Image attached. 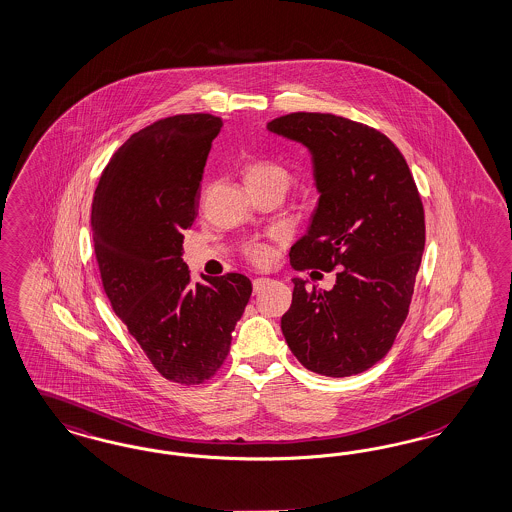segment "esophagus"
<instances>
[{"label":"esophagus","instance_id":"obj_1","mask_svg":"<svg viewBox=\"0 0 512 512\" xmlns=\"http://www.w3.org/2000/svg\"><path fill=\"white\" fill-rule=\"evenodd\" d=\"M268 282H270L268 278H255V280H253V291H255V293L263 291L266 287V283Z\"/></svg>","mask_w":512,"mask_h":512}]
</instances>
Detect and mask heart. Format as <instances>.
Returning a JSON list of instances; mask_svg holds the SVG:
<instances>
[{"label": "heart", "instance_id": "obj_1", "mask_svg": "<svg viewBox=\"0 0 512 512\" xmlns=\"http://www.w3.org/2000/svg\"><path fill=\"white\" fill-rule=\"evenodd\" d=\"M242 172H244L247 187L265 185V183H280L283 187H287L289 183V172L274 160H247ZM247 255L255 263H266L270 259L268 247L261 244L249 247Z\"/></svg>", "mask_w": 512, "mask_h": 512}]
</instances>
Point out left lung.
<instances>
[{"label": "left lung", "mask_w": 512, "mask_h": 512, "mask_svg": "<svg viewBox=\"0 0 512 512\" xmlns=\"http://www.w3.org/2000/svg\"><path fill=\"white\" fill-rule=\"evenodd\" d=\"M266 128L302 143L314 164L318 208L289 251L291 265L338 268L331 291L293 278L285 342L308 371L365 372L393 346L422 263L425 219L414 177L395 143L367 124L289 113Z\"/></svg>", "instance_id": "1"}]
</instances>
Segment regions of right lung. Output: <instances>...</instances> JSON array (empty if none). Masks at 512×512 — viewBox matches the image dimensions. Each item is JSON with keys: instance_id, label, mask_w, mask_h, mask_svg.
Wrapping results in <instances>:
<instances>
[{"instance_id": "obj_1", "label": "right lung", "mask_w": 512, "mask_h": 512, "mask_svg": "<svg viewBox=\"0 0 512 512\" xmlns=\"http://www.w3.org/2000/svg\"><path fill=\"white\" fill-rule=\"evenodd\" d=\"M223 121L210 113L166 117L132 134L107 162L90 227L102 285L115 314L153 367L177 384H202L229 353L251 282L230 272L193 282L183 230Z\"/></svg>"}]
</instances>
